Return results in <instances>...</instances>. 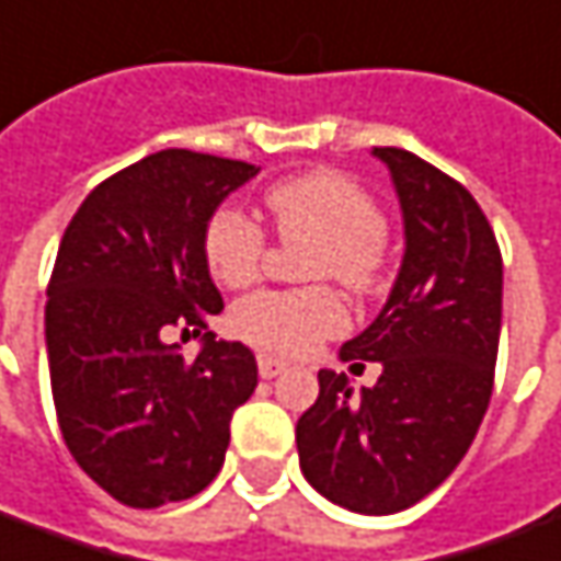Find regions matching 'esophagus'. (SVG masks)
<instances>
[{
    "instance_id": "esophagus-1",
    "label": "esophagus",
    "mask_w": 561,
    "mask_h": 561,
    "mask_svg": "<svg viewBox=\"0 0 561 561\" xmlns=\"http://www.w3.org/2000/svg\"><path fill=\"white\" fill-rule=\"evenodd\" d=\"M257 370L264 379H276L282 370H288V362H282L276 355H257Z\"/></svg>"
}]
</instances>
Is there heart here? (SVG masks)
<instances>
[{
	"label": "heart",
	"instance_id": "obj_1",
	"mask_svg": "<svg viewBox=\"0 0 561 561\" xmlns=\"http://www.w3.org/2000/svg\"><path fill=\"white\" fill-rule=\"evenodd\" d=\"M267 213L282 240L309 242L307 279H336L364 291L379 270L386 218L367 191L340 172H309L267 191ZM203 257L225 288L254 282L264 257V233L249 215L221 206L203 230ZM233 331L254 346L300 355L346 328V309L331 288L254 291L230 312Z\"/></svg>",
	"mask_w": 561,
	"mask_h": 561
}]
</instances>
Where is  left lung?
<instances>
[{
	"label": "left lung",
	"mask_w": 561,
	"mask_h": 561,
	"mask_svg": "<svg viewBox=\"0 0 561 561\" xmlns=\"http://www.w3.org/2000/svg\"><path fill=\"white\" fill-rule=\"evenodd\" d=\"M401 203L403 261L386 307L340 348L379 362L374 389L319 370L297 419L300 471L352 513L407 511L444 483L485 416L501 334V252L477 199L403 148H374Z\"/></svg>",
	"instance_id": "8db88e82"
}]
</instances>
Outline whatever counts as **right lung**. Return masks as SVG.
I'll return each instance as SVG.
<instances>
[{
    "instance_id": "1",
    "label": "right lung",
    "mask_w": 561,
    "mask_h": 561,
    "mask_svg": "<svg viewBox=\"0 0 561 561\" xmlns=\"http://www.w3.org/2000/svg\"><path fill=\"white\" fill-rule=\"evenodd\" d=\"M257 172L167 148L93 187L62 233L45 307L54 407L81 471L127 507L213 483L257 386L252 348L206 324L225 300L203 257L206 221ZM172 327L204 343L191 365Z\"/></svg>"
}]
</instances>
